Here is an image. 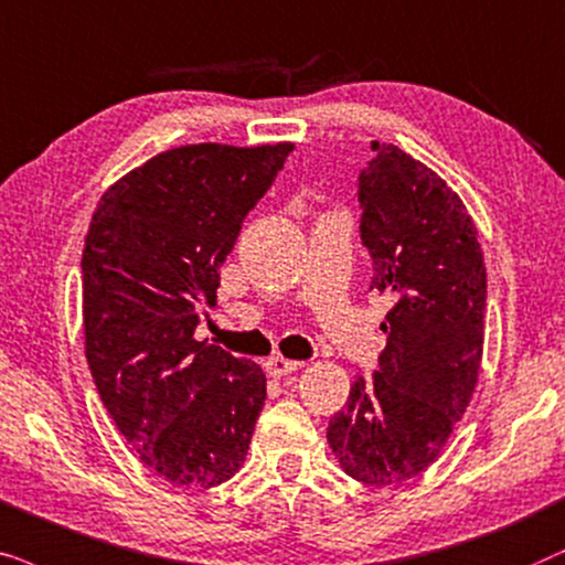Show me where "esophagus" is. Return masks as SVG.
Segmentation results:
<instances>
[{"label":"esophagus","mask_w":565,"mask_h":565,"mask_svg":"<svg viewBox=\"0 0 565 565\" xmlns=\"http://www.w3.org/2000/svg\"><path fill=\"white\" fill-rule=\"evenodd\" d=\"M299 366H302L299 361H289L284 356H274V359L266 361V372L270 374V377H287V374L297 372Z\"/></svg>","instance_id":"esophagus-1"}]
</instances>
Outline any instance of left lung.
Wrapping results in <instances>:
<instances>
[{
    "instance_id": "8db88e82",
    "label": "left lung",
    "mask_w": 565,
    "mask_h": 565,
    "mask_svg": "<svg viewBox=\"0 0 565 565\" xmlns=\"http://www.w3.org/2000/svg\"><path fill=\"white\" fill-rule=\"evenodd\" d=\"M372 152L359 172V230L370 289L395 305L380 326V366L353 382L328 441L353 480L393 486L441 455L476 393L488 291L460 195L401 147L372 141Z\"/></svg>"
}]
</instances>
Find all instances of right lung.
Here are the masks:
<instances>
[{
	"mask_svg": "<svg viewBox=\"0 0 565 565\" xmlns=\"http://www.w3.org/2000/svg\"><path fill=\"white\" fill-rule=\"evenodd\" d=\"M291 152L188 145L103 193L82 250L85 353L126 445L178 488H214L245 462L266 401L255 361L195 341L243 222Z\"/></svg>",
	"mask_w": 565,
	"mask_h": 565,
	"instance_id": "add662e5",
	"label": "right lung"
}]
</instances>
